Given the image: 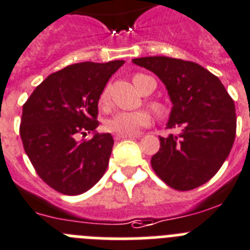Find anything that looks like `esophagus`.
I'll list each match as a JSON object with an SVG mask.
<instances>
[{
  "label": "esophagus",
  "mask_w": 250,
  "mask_h": 250,
  "mask_svg": "<svg viewBox=\"0 0 250 250\" xmlns=\"http://www.w3.org/2000/svg\"><path fill=\"white\" fill-rule=\"evenodd\" d=\"M137 136L135 135H115V140H125V138H135Z\"/></svg>",
  "instance_id": "34e87169"
}]
</instances>
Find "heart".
<instances>
[{"mask_svg": "<svg viewBox=\"0 0 250 250\" xmlns=\"http://www.w3.org/2000/svg\"><path fill=\"white\" fill-rule=\"evenodd\" d=\"M146 75L137 73L133 77V83L140 91V80ZM109 102L108 90H103L100 95V103L102 105H106ZM151 117L146 110H135V112H119L114 114L106 122V129L114 135H135L142 127L150 125Z\"/></svg>", "mask_w": 250, "mask_h": 250, "instance_id": "heart-1", "label": "heart"}]
</instances>
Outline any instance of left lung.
Returning <instances> with one entry per match:
<instances>
[{
  "mask_svg": "<svg viewBox=\"0 0 250 250\" xmlns=\"http://www.w3.org/2000/svg\"><path fill=\"white\" fill-rule=\"evenodd\" d=\"M132 62L163 81L173 104L167 128H180L179 135L160 137L151 167L174 189L202 186L231 151L236 132L234 100L219 77L194 62L164 56Z\"/></svg>",
  "mask_w": 250,
  "mask_h": 250,
  "instance_id": "1",
  "label": "left lung"
}]
</instances>
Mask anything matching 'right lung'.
I'll list each match as a JSON object with an SVG mask.
<instances>
[{
  "label": "right lung",
  "mask_w": 250,
  "mask_h": 250,
  "mask_svg": "<svg viewBox=\"0 0 250 250\" xmlns=\"http://www.w3.org/2000/svg\"><path fill=\"white\" fill-rule=\"evenodd\" d=\"M125 61L81 62L52 73L22 106L20 136L38 175L67 196L89 190L104 175L112 154L110 133H99L98 103ZM91 131L93 137H78Z\"/></svg>",
  "instance_id": "1"
}]
</instances>
